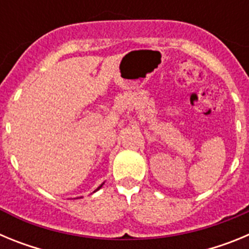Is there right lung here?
Masks as SVG:
<instances>
[{
	"label": "right lung",
	"instance_id": "add662e5",
	"mask_svg": "<svg viewBox=\"0 0 249 249\" xmlns=\"http://www.w3.org/2000/svg\"><path fill=\"white\" fill-rule=\"evenodd\" d=\"M103 184H105V183H102V184H101V186H100V187H98L97 190H96V191H93V193H94V192H97V191H98V190H100V188H101V187H102V186H103ZM81 198H82V197H81Z\"/></svg>",
	"mask_w": 249,
	"mask_h": 249
}]
</instances>
